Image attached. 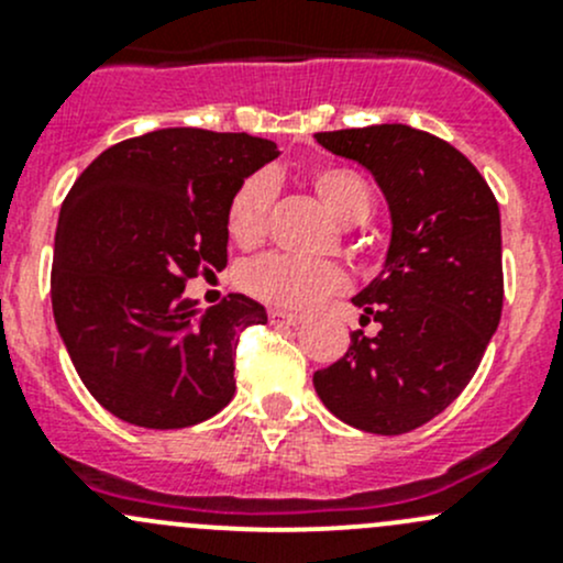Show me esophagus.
I'll return each mask as SVG.
<instances>
[{
  "instance_id": "34e87169",
  "label": "esophagus",
  "mask_w": 563,
  "mask_h": 563,
  "mask_svg": "<svg viewBox=\"0 0 563 563\" xmlns=\"http://www.w3.org/2000/svg\"><path fill=\"white\" fill-rule=\"evenodd\" d=\"M269 321L277 323V327H297V323L305 321V316L288 313V310H269Z\"/></svg>"
}]
</instances>
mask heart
<instances>
[{"label":"heart","instance_id":"heart-1","mask_svg":"<svg viewBox=\"0 0 563 563\" xmlns=\"http://www.w3.org/2000/svg\"><path fill=\"white\" fill-rule=\"evenodd\" d=\"M310 185L332 218L343 225L367 220L373 209V190L365 176L349 166H318L310 172ZM272 179L253 174L236 187L225 212V225L236 245L255 247L269 229ZM242 288L255 299L275 308H310L329 294L345 288V272L332 261H302L291 255L269 253L250 261L240 275Z\"/></svg>","mask_w":563,"mask_h":563}]
</instances>
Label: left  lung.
Wrapping results in <instances>:
<instances>
[{
    "mask_svg": "<svg viewBox=\"0 0 563 563\" xmlns=\"http://www.w3.org/2000/svg\"><path fill=\"white\" fill-rule=\"evenodd\" d=\"M316 141L373 174L391 236L384 269L351 299L378 334H351L313 387L351 428L408 433L465 389L501 321L498 201L463 152L408 124L332 130Z\"/></svg>",
    "mask_w": 563,
    "mask_h": 563,
    "instance_id": "1",
    "label": "left lung"
}]
</instances>
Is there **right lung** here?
<instances>
[{"mask_svg": "<svg viewBox=\"0 0 563 563\" xmlns=\"http://www.w3.org/2000/svg\"><path fill=\"white\" fill-rule=\"evenodd\" d=\"M280 155L247 133L163 128L95 157L59 209L51 305L84 387L113 417L190 428L234 397L242 329L264 305L229 294L201 316L185 283L229 261L236 187Z\"/></svg>", "mask_w": 563, "mask_h": 563, "instance_id": "right-lung-1", "label": "right lung"}]
</instances>
